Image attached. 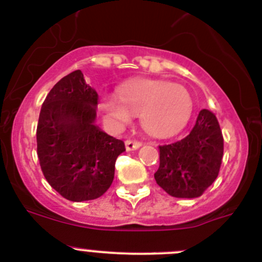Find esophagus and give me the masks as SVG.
<instances>
[{"label":"esophagus","mask_w":262,"mask_h":262,"mask_svg":"<svg viewBox=\"0 0 262 262\" xmlns=\"http://www.w3.org/2000/svg\"><path fill=\"white\" fill-rule=\"evenodd\" d=\"M142 146V142L139 141H134V139H128L125 142V147L126 150H134V149H138L139 147Z\"/></svg>","instance_id":"34e87169"}]
</instances>
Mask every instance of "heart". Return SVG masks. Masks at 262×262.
Listing matches in <instances>:
<instances>
[{"label":"heart","instance_id":"1","mask_svg":"<svg viewBox=\"0 0 262 262\" xmlns=\"http://www.w3.org/2000/svg\"><path fill=\"white\" fill-rule=\"evenodd\" d=\"M115 96L101 101L105 119L120 128L139 115L144 130L153 137H168L185 126L192 112V100L184 86L168 81L136 78L121 83Z\"/></svg>","mask_w":262,"mask_h":262}]
</instances>
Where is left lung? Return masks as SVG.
I'll return each mask as SVG.
<instances>
[{
	"instance_id": "left-lung-1",
	"label": "left lung",
	"mask_w": 262,
	"mask_h": 262,
	"mask_svg": "<svg viewBox=\"0 0 262 262\" xmlns=\"http://www.w3.org/2000/svg\"><path fill=\"white\" fill-rule=\"evenodd\" d=\"M156 182L175 198H198L215 181L223 158V136L216 116L200 110L185 138L158 147Z\"/></svg>"
}]
</instances>
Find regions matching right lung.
Returning <instances> with one entry per match:
<instances>
[{
	"label": "right lung",
	"instance_id": "right-lung-1",
	"mask_svg": "<svg viewBox=\"0 0 262 262\" xmlns=\"http://www.w3.org/2000/svg\"><path fill=\"white\" fill-rule=\"evenodd\" d=\"M99 96L80 70L54 84L41 105L36 152L44 178L71 202L94 200L114 180L124 142L95 124Z\"/></svg>",
	"mask_w": 262,
	"mask_h": 262
}]
</instances>
